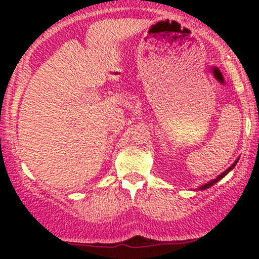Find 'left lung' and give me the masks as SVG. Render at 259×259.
Returning <instances> with one entry per match:
<instances>
[{"label":"left lung","mask_w":259,"mask_h":259,"mask_svg":"<svg viewBox=\"0 0 259 259\" xmlns=\"http://www.w3.org/2000/svg\"><path fill=\"white\" fill-rule=\"evenodd\" d=\"M237 161H238V160H236V161H234V164H232V165H231V166H229V168H228V169H227V170H226V171H224V173H222V174H221V176H219V177H218V178H217V179H214V180H211V182H209V183H207V184L202 185V187H200V189H207V188H209V187H211V185H214V184H215V183H217V182H218V180H221L222 178H223V177H226V176H227V174H228V173H229V171H231V170H232V169H233V168H234V166H236Z\"/></svg>","instance_id":"left-lung-1"}]
</instances>
